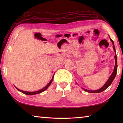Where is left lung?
<instances>
[{"label":"left lung","mask_w":123,"mask_h":123,"mask_svg":"<svg viewBox=\"0 0 123 123\" xmlns=\"http://www.w3.org/2000/svg\"><path fill=\"white\" fill-rule=\"evenodd\" d=\"M110 40L112 42V44H113V48L114 52H115V56H114V59H115V66H114V70L113 73H112V74H111V75L110 76V77L109 79V80H107V81L105 83V84L104 85V86L101 87V88H100L99 89H98V90H95V91H89V90H87L86 89H84L83 88V89L85 91L87 92H89V93H100V92H101L104 91V90H105L107 88H108L111 84H112V82H113V81L114 80V79L115 78V76L116 75V74H117V55H116V49H115V47H114V42L112 39L110 38Z\"/></svg>","instance_id":"obj_1"}]
</instances>
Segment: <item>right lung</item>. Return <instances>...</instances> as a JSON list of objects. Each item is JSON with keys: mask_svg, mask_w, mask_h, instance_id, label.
Wrapping results in <instances>:
<instances>
[{"mask_svg": "<svg viewBox=\"0 0 123 123\" xmlns=\"http://www.w3.org/2000/svg\"><path fill=\"white\" fill-rule=\"evenodd\" d=\"M53 78H54V76H53V78H52V79H51V80L49 82V84H48L46 86H45V87H44V88H43L40 89V90L38 91H36V92H26V91H24L20 90V89L17 88V87H16V88L17 89L18 91L21 92L22 93H24V94H27V95H34V94H39V93H42V92H43V91H44L45 90H46V89H47L48 88L49 86L50 85V84H51L52 81H53Z\"/></svg>", "mask_w": 123, "mask_h": 123, "instance_id": "obj_1", "label": "right lung"}]
</instances>
